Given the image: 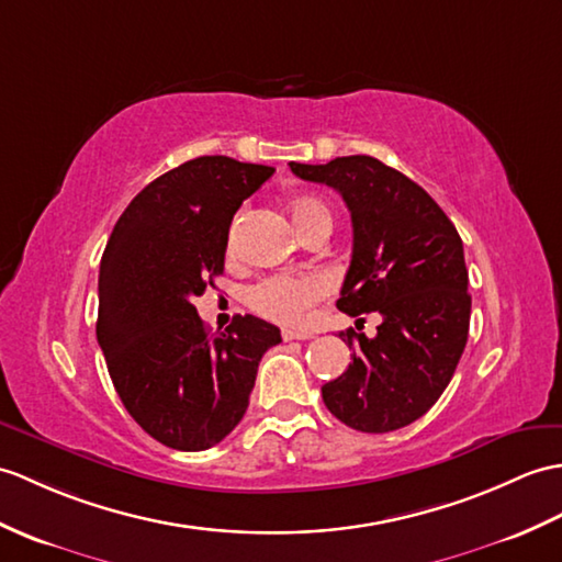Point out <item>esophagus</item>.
<instances>
[{"instance_id":"34e87169","label":"esophagus","mask_w":562,"mask_h":562,"mask_svg":"<svg viewBox=\"0 0 562 562\" xmlns=\"http://www.w3.org/2000/svg\"><path fill=\"white\" fill-rule=\"evenodd\" d=\"M311 335L306 333H296V330H282V340L284 342H292V340H308Z\"/></svg>"}]
</instances>
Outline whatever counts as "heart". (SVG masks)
Wrapping results in <instances>:
<instances>
[{"instance_id": "1", "label": "heart", "mask_w": 562, "mask_h": 562, "mask_svg": "<svg viewBox=\"0 0 562 562\" xmlns=\"http://www.w3.org/2000/svg\"><path fill=\"white\" fill-rule=\"evenodd\" d=\"M290 213L299 232H306L316 222H330V207L316 195H299L290 203ZM330 292V284L318 272H304V276H270L258 280L246 292L249 306L280 325L299 328L308 318V311L323 302Z\"/></svg>"}]
</instances>
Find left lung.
<instances>
[{
	"label": "left lung",
	"instance_id": "8db88e82",
	"mask_svg": "<svg viewBox=\"0 0 562 562\" xmlns=\"http://www.w3.org/2000/svg\"><path fill=\"white\" fill-rule=\"evenodd\" d=\"M290 167L333 187L351 213L355 251L337 308L383 318L371 340L340 333L355 355L321 387L325 407L363 434L409 426L438 402L467 345L472 296L460 234L419 184L371 155Z\"/></svg>",
	"mask_w": 562,
	"mask_h": 562
}]
</instances>
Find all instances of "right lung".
I'll return each mask as SVG.
<instances>
[{
    "instance_id": "right-lung-1",
    "label": "right lung",
    "mask_w": 562,
    "mask_h": 562,
    "mask_svg": "<svg viewBox=\"0 0 562 562\" xmlns=\"http://www.w3.org/2000/svg\"><path fill=\"white\" fill-rule=\"evenodd\" d=\"M276 169L227 155L189 160L143 189L116 220L98 280V345L116 395L162 446L199 452L249 407L276 325L234 316L207 335L193 296L225 270L234 213Z\"/></svg>"
}]
</instances>
